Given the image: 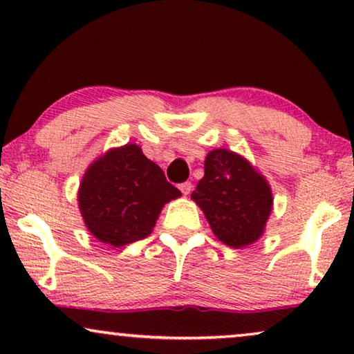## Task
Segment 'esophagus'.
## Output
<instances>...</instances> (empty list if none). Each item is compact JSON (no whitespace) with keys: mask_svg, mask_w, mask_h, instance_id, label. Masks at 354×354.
Returning a JSON list of instances; mask_svg holds the SVG:
<instances>
[{"mask_svg":"<svg viewBox=\"0 0 354 354\" xmlns=\"http://www.w3.org/2000/svg\"><path fill=\"white\" fill-rule=\"evenodd\" d=\"M178 188H180V192H182L185 196L190 195V192H192V182H183L182 185L178 187Z\"/></svg>","mask_w":354,"mask_h":354,"instance_id":"obj_1","label":"esophagus"}]
</instances>
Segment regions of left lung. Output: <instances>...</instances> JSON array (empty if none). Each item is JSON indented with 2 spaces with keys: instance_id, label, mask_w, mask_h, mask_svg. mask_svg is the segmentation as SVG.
Segmentation results:
<instances>
[{
  "instance_id": "8db88e82",
  "label": "left lung",
  "mask_w": 354,
  "mask_h": 354,
  "mask_svg": "<svg viewBox=\"0 0 354 354\" xmlns=\"http://www.w3.org/2000/svg\"><path fill=\"white\" fill-rule=\"evenodd\" d=\"M192 200L205 212L217 239L232 248H245L263 236L274 205L263 174L241 154L225 148L207 153L205 177Z\"/></svg>"
}]
</instances>
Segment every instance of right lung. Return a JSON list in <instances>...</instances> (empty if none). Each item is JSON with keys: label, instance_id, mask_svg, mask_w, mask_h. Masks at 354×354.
<instances>
[{"label": "right lung", "instance_id": "1", "mask_svg": "<svg viewBox=\"0 0 354 354\" xmlns=\"http://www.w3.org/2000/svg\"><path fill=\"white\" fill-rule=\"evenodd\" d=\"M180 195L138 145L127 143L90 164L77 200L90 234L119 248L151 234L164 205Z\"/></svg>", "mask_w": 354, "mask_h": 354}]
</instances>
